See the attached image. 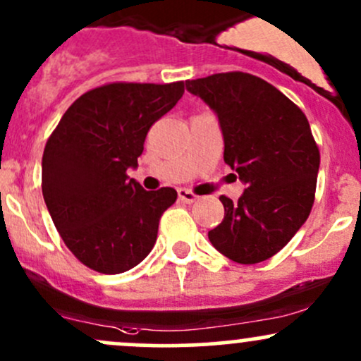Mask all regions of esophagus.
<instances>
[{"instance_id":"34e87169","label":"esophagus","mask_w":361,"mask_h":361,"mask_svg":"<svg viewBox=\"0 0 361 361\" xmlns=\"http://www.w3.org/2000/svg\"><path fill=\"white\" fill-rule=\"evenodd\" d=\"M177 195H179V200L184 201V203H195L197 200V196L192 191H189V189H179Z\"/></svg>"}]
</instances>
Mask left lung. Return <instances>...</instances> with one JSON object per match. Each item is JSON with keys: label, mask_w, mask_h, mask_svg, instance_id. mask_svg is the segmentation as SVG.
Wrapping results in <instances>:
<instances>
[{"label": "left lung", "mask_w": 361, "mask_h": 361, "mask_svg": "<svg viewBox=\"0 0 361 361\" xmlns=\"http://www.w3.org/2000/svg\"><path fill=\"white\" fill-rule=\"evenodd\" d=\"M185 87L216 114L224 161L246 184L238 201L220 196L226 213L208 239L235 263L265 262L300 231L315 201L320 151L308 118L251 73H213Z\"/></svg>", "instance_id": "8db88e82"}]
</instances>
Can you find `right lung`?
Listing matches in <instances>:
<instances>
[{"mask_svg": "<svg viewBox=\"0 0 361 361\" xmlns=\"http://www.w3.org/2000/svg\"><path fill=\"white\" fill-rule=\"evenodd\" d=\"M182 94L184 80L104 84L77 98L49 135L42 196L58 234L89 269L122 274L153 250L177 191H146L127 170L137 166L149 127Z\"/></svg>", "mask_w": 361, "mask_h": 361, "instance_id": "obj_1", "label": "right lung"}]
</instances>
